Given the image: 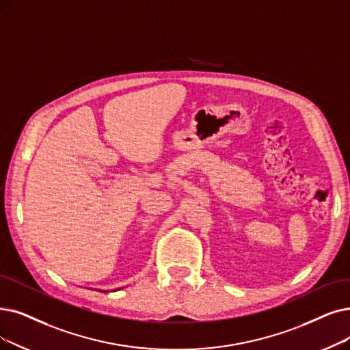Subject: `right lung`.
Segmentation results:
<instances>
[{"mask_svg": "<svg viewBox=\"0 0 350 350\" xmlns=\"http://www.w3.org/2000/svg\"><path fill=\"white\" fill-rule=\"evenodd\" d=\"M99 291H105L106 293V290H99Z\"/></svg>", "mask_w": 350, "mask_h": 350, "instance_id": "1", "label": "right lung"}]
</instances>
